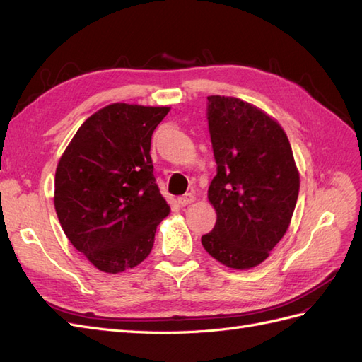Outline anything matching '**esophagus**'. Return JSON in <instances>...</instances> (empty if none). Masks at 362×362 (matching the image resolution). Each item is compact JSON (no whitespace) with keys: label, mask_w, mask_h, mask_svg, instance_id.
I'll return each instance as SVG.
<instances>
[{"label":"esophagus","mask_w":362,"mask_h":362,"mask_svg":"<svg viewBox=\"0 0 362 362\" xmlns=\"http://www.w3.org/2000/svg\"><path fill=\"white\" fill-rule=\"evenodd\" d=\"M195 202V195L194 194H185V195H182V197H179L177 199V203L180 204V206H187V204H191V203H194Z\"/></svg>","instance_id":"1"}]
</instances>
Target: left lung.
I'll return each instance as SVG.
<instances>
[{
	"instance_id": "1",
	"label": "left lung",
	"mask_w": 362,
	"mask_h": 362,
	"mask_svg": "<svg viewBox=\"0 0 362 362\" xmlns=\"http://www.w3.org/2000/svg\"><path fill=\"white\" fill-rule=\"evenodd\" d=\"M216 162L208 199L216 212L202 244L235 270L264 262L290 227L300 175L285 130L274 118L235 97H208Z\"/></svg>"
}]
</instances>
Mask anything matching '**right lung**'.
<instances>
[{
	"mask_svg": "<svg viewBox=\"0 0 362 362\" xmlns=\"http://www.w3.org/2000/svg\"><path fill=\"white\" fill-rule=\"evenodd\" d=\"M167 106L113 103L90 115L60 156L54 208L71 244L117 274L150 255L170 214L153 174L151 135Z\"/></svg>",
	"mask_w": 362,
	"mask_h": 362,
	"instance_id": "right-lung-1",
	"label": "right lung"
}]
</instances>
